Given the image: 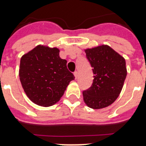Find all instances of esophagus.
<instances>
[{"instance_id": "obj_1", "label": "esophagus", "mask_w": 146, "mask_h": 146, "mask_svg": "<svg viewBox=\"0 0 146 146\" xmlns=\"http://www.w3.org/2000/svg\"><path fill=\"white\" fill-rule=\"evenodd\" d=\"M74 77H75V79H77V77H78V72H74Z\"/></svg>"}]
</instances>
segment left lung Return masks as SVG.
Listing matches in <instances>:
<instances>
[{
  "label": "left lung",
  "mask_w": 146,
  "mask_h": 146,
  "mask_svg": "<svg viewBox=\"0 0 146 146\" xmlns=\"http://www.w3.org/2000/svg\"><path fill=\"white\" fill-rule=\"evenodd\" d=\"M93 67L92 86L83 91L85 103L92 109H102L113 104L119 96L127 71L126 61L108 45L85 50Z\"/></svg>",
  "instance_id": "1"
}]
</instances>
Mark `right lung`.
Segmentation results:
<instances>
[{
	"label": "right lung",
	"instance_id": "obj_1",
	"mask_svg": "<svg viewBox=\"0 0 146 146\" xmlns=\"http://www.w3.org/2000/svg\"><path fill=\"white\" fill-rule=\"evenodd\" d=\"M56 47L38 45L20 59L19 76L24 91L33 103L50 107L60 100L74 74Z\"/></svg>",
	"mask_w": 146,
	"mask_h": 146
}]
</instances>
